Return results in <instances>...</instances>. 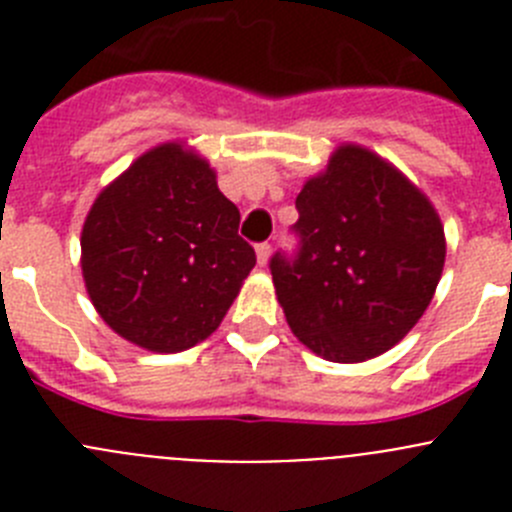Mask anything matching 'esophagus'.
I'll return each mask as SVG.
<instances>
[{
  "label": "esophagus",
  "mask_w": 512,
  "mask_h": 512,
  "mask_svg": "<svg viewBox=\"0 0 512 512\" xmlns=\"http://www.w3.org/2000/svg\"><path fill=\"white\" fill-rule=\"evenodd\" d=\"M269 256H271L269 243H259V246H256V259H259V266H266Z\"/></svg>",
  "instance_id": "obj_1"
}]
</instances>
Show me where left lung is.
<instances>
[{"label":"left lung","mask_w":512,"mask_h":512,"mask_svg":"<svg viewBox=\"0 0 512 512\" xmlns=\"http://www.w3.org/2000/svg\"><path fill=\"white\" fill-rule=\"evenodd\" d=\"M295 205L297 253L279 251L269 264L292 333L338 364L390 351L441 279L438 212L395 166L361 146L338 148Z\"/></svg>","instance_id":"left-lung-1"}]
</instances>
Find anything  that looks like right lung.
<instances>
[{
	"label": "right lung",
	"instance_id": "1",
	"mask_svg": "<svg viewBox=\"0 0 512 512\" xmlns=\"http://www.w3.org/2000/svg\"><path fill=\"white\" fill-rule=\"evenodd\" d=\"M241 212L205 158L164 143L104 187L81 230L89 300L117 336L156 354L205 341L256 266Z\"/></svg>",
	"mask_w": 512,
	"mask_h": 512
}]
</instances>
